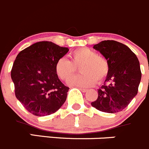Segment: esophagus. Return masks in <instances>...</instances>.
Here are the masks:
<instances>
[{"label":"esophagus","instance_id":"obj_1","mask_svg":"<svg viewBox=\"0 0 149 149\" xmlns=\"http://www.w3.org/2000/svg\"><path fill=\"white\" fill-rule=\"evenodd\" d=\"M79 90H80V91H82V93H85V92H87V91H88V90L85 89V88H79Z\"/></svg>","mask_w":149,"mask_h":149}]
</instances>
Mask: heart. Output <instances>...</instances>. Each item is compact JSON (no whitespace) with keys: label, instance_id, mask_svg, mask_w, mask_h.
I'll list each match as a JSON object with an SVG mask.
<instances>
[{"label":"heart","instance_id":"b5f03b06","mask_svg":"<svg viewBox=\"0 0 149 149\" xmlns=\"http://www.w3.org/2000/svg\"><path fill=\"white\" fill-rule=\"evenodd\" d=\"M70 61L59 58L55 64V72L63 81H67L74 75L76 67H81L82 74L70 79L68 84L73 86L91 87L95 82H103L109 72V64L107 58L98 55L89 48L75 49L69 55Z\"/></svg>","mask_w":149,"mask_h":149}]
</instances>
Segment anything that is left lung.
<instances>
[{"label": "left lung", "instance_id": "left-lung-1", "mask_svg": "<svg viewBox=\"0 0 149 149\" xmlns=\"http://www.w3.org/2000/svg\"><path fill=\"white\" fill-rule=\"evenodd\" d=\"M93 48L108 60L109 72L91 105L104 112H119L138 93L141 79L139 61L127 45L115 40L101 41Z\"/></svg>", "mask_w": 149, "mask_h": 149}]
</instances>
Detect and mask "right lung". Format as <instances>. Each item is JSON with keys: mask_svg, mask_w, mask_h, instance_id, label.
I'll use <instances>...</instances> for the list:
<instances>
[{"mask_svg": "<svg viewBox=\"0 0 149 149\" xmlns=\"http://www.w3.org/2000/svg\"><path fill=\"white\" fill-rule=\"evenodd\" d=\"M68 51V48L42 41L19 53L11 76L16 97L29 113L50 115L65 102L70 88L60 81L54 67Z\"/></svg>", "mask_w": 149, "mask_h": 149, "instance_id": "1", "label": "right lung"}]
</instances>
